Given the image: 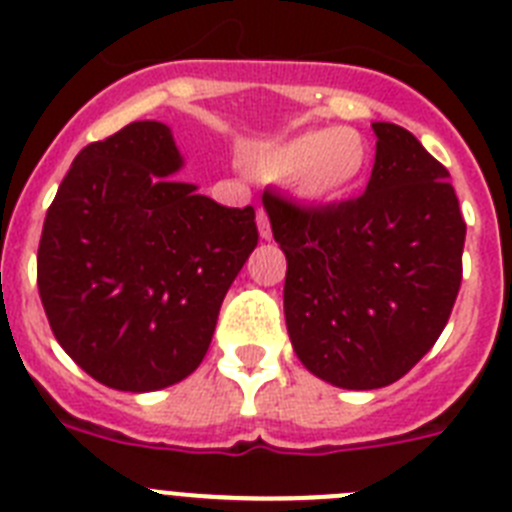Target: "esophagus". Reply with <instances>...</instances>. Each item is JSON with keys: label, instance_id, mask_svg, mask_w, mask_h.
I'll use <instances>...</instances> for the list:
<instances>
[{"label": "esophagus", "instance_id": "esophagus-1", "mask_svg": "<svg viewBox=\"0 0 512 512\" xmlns=\"http://www.w3.org/2000/svg\"><path fill=\"white\" fill-rule=\"evenodd\" d=\"M256 223H259L261 238H264V241H269V238H271V225H269V215H266V210L256 212Z\"/></svg>", "mask_w": 512, "mask_h": 512}]
</instances>
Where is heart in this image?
I'll list each match as a JSON object with an SVG mask.
<instances>
[{
	"instance_id": "obj_1",
	"label": "heart",
	"mask_w": 512,
	"mask_h": 512,
	"mask_svg": "<svg viewBox=\"0 0 512 512\" xmlns=\"http://www.w3.org/2000/svg\"><path fill=\"white\" fill-rule=\"evenodd\" d=\"M369 164L366 140L348 128H318L261 153L256 169L269 182H295L310 202L346 197Z\"/></svg>"
}]
</instances>
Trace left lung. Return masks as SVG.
Returning a JSON list of instances; mask_svg holds the SVG:
<instances>
[{"label":"left lung","instance_id":"obj_1","mask_svg":"<svg viewBox=\"0 0 512 512\" xmlns=\"http://www.w3.org/2000/svg\"><path fill=\"white\" fill-rule=\"evenodd\" d=\"M372 128V179L356 200L302 207L264 192L287 256L295 354L343 390L387 387L431 351L459 295L467 235L446 166L400 125Z\"/></svg>","mask_w":512,"mask_h":512}]
</instances>
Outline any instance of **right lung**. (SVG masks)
Wrapping results in <instances>:
<instances>
[{
    "label": "right lung",
    "instance_id": "right-lung-1",
    "mask_svg": "<svg viewBox=\"0 0 512 512\" xmlns=\"http://www.w3.org/2000/svg\"><path fill=\"white\" fill-rule=\"evenodd\" d=\"M179 169L164 122H130L81 148L45 215L38 289L48 323L112 390L153 392L189 377L259 243L251 205H217L174 182Z\"/></svg>",
    "mask_w": 512,
    "mask_h": 512
}]
</instances>
